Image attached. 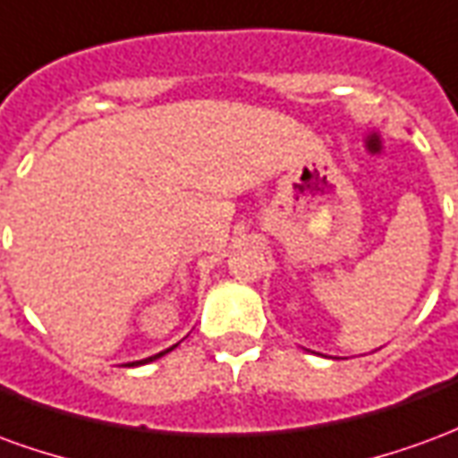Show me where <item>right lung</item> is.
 <instances>
[{"mask_svg": "<svg viewBox=\"0 0 458 458\" xmlns=\"http://www.w3.org/2000/svg\"><path fill=\"white\" fill-rule=\"evenodd\" d=\"M171 348H166V351H161V353H157V355H151V358H144V360H134V363H127V365H141V363H149V360H157V358H161V355L164 353H169Z\"/></svg>", "mask_w": 458, "mask_h": 458, "instance_id": "1", "label": "right lung"}]
</instances>
